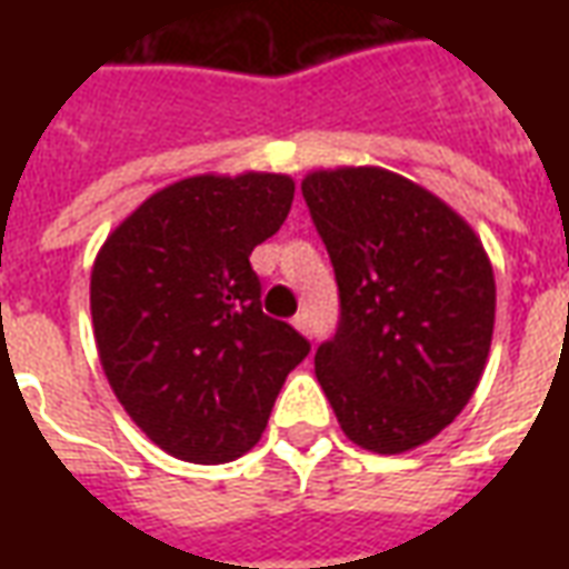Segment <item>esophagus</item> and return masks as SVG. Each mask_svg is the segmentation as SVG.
<instances>
[{"mask_svg": "<svg viewBox=\"0 0 569 569\" xmlns=\"http://www.w3.org/2000/svg\"><path fill=\"white\" fill-rule=\"evenodd\" d=\"M292 326H296L298 332L308 335L310 332V317H308V313H305V310H301V313H296V317H292Z\"/></svg>", "mask_w": 569, "mask_h": 569, "instance_id": "esophagus-1", "label": "esophagus"}]
</instances>
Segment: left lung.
Returning a JSON list of instances; mask_svg holds the SVG:
<instances>
[{
	"instance_id": "obj_1",
	"label": "left lung",
	"mask_w": 569,
	"mask_h": 569,
	"mask_svg": "<svg viewBox=\"0 0 569 569\" xmlns=\"http://www.w3.org/2000/svg\"><path fill=\"white\" fill-rule=\"evenodd\" d=\"M301 194L338 283V326L313 357L322 393L359 448H418L463 411L488 362L485 247L448 203L378 167L310 173Z\"/></svg>"
}]
</instances>
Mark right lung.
<instances>
[{
    "label": "right lung",
    "mask_w": 569,
    "mask_h": 569,
    "mask_svg": "<svg viewBox=\"0 0 569 569\" xmlns=\"http://www.w3.org/2000/svg\"><path fill=\"white\" fill-rule=\"evenodd\" d=\"M289 176H191L151 194L93 261L91 317L118 402L163 451L228 463L268 427L286 375L310 353L261 310L249 256L280 231Z\"/></svg>",
    "instance_id": "right-lung-1"
}]
</instances>
